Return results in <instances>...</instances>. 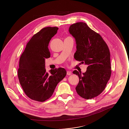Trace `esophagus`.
I'll list each match as a JSON object with an SVG mask.
<instances>
[{
  "instance_id": "esophagus-1",
  "label": "esophagus",
  "mask_w": 129,
  "mask_h": 129,
  "mask_svg": "<svg viewBox=\"0 0 129 129\" xmlns=\"http://www.w3.org/2000/svg\"><path fill=\"white\" fill-rule=\"evenodd\" d=\"M71 74H72V72H71L69 71H67V74L68 75H71Z\"/></svg>"
}]
</instances>
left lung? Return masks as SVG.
<instances>
[{
  "instance_id": "1",
  "label": "left lung",
  "mask_w": 129,
  "mask_h": 129,
  "mask_svg": "<svg viewBox=\"0 0 129 129\" xmlns=\"http://www.w3.org/2000/svg\"><path fill=\"white\" fill-rule=\"evenodd\" d=\"M69 31L74 38L76 51L74 58L88 66L85 73L75 70L79 82L75 89L85 99L98 96L104 90L110 78V53L108 47L100 34L84 22L70 25Z\"/></svg>"
}]
</instances>
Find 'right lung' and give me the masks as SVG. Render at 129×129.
Wrapping results in <instances>:
<instances>
[{
  "instance_id": "1",
  "label": "right lung",
  "mask_w": 129,
  "mask_h": 129,
  "mask_svg": "<svg viewBox=\"0 0 129 129\" xmlns=\"http://www.w3.org/2000/svg\"><path fill=\"white\" fill-rule=\"evenodd\" d=\"M57 27H46L31 38L19 60L18 76L25 94L29 98L43 102L53 95L58 83L66 75L64 68L47 72L45 59L50 57L48 44L57 33Z\"/></svg>"
}]
</instances>
